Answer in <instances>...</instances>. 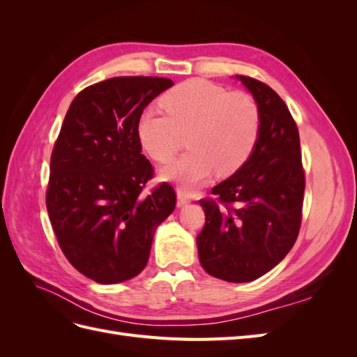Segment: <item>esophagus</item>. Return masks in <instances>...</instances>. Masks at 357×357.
Masks as SVG:
<instances>
[{
    "instance_id": "1",
    "label": "esophagus",
    "mask_w": 357,
    "mask_h": 357,
    "mask_svg": "<svg viewBox=\"0 0 357 357\" xmlns=\"http://www.w3.org/2000/svg\"><path fill=\"white\" fill-rule=\"evenodd\" d=\"M188 202H190V197L188 195L186 192H183L181 189H178L177 190V205H178V207H181V205H185Z\"/></svg>"
}]
</instances>
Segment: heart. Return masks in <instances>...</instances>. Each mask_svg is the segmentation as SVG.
Segmentation results:
<instances>
[{"label":"heart","instance_id":"b5f03b06","mask_svg":"<svg viewBox=\"0 0 357 357\" xmlns=\"http://www.w3.org/2000/svg\"><path fill=\"white\" fill-rule=\"evenodd\" d=\"M167 116L147 109L138 116L137 138L144 152L167 164L188 135V153L160 172L162 180L190 190L219 176L241 169L253 155L262 128L255 96L207 80H186L160 98Z\"/></svg>","mask_w":357,"mask_h":357}]
</instances>
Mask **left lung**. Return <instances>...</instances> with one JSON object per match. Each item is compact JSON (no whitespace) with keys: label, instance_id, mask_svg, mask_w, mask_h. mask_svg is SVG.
<instances>
[{"label":"left lung","instance_id":"obj_1","mask_svg":"<svg viewBox=\"0 0 357 357\" xmlns=\"http://www.w3.org/2000/svg\"><path fill=\"white\" fill-rule=\"evenodd\" d=\"M261 107L253 155L201 199L205 225L197 236L202 268L231 283L253 282L294 247L302 220L305 172L296 122L268 84L236 75Z\"/></svg>","mask_w":357,"mask_h":357}]
</instances>
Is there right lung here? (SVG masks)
<instances>
[{
	"label": "right lung",
	"instance_id": "add662e5",
	"mask_svg": "<svg viewBox=\"0 0 357 357\" xmlns=\"http://www.w3.org/2000/svg\"><path fill=\"white\" fill-rule=\"evenodd\" d=\"M174 84L165 77H113L73 100L50 158L46 207L58 244L79 273L101 284L138 275L158 226L176 207V190L153 177L137 121Z\"/></svg>",
	"mask_w": 357,
	"mask_h": 357
}]
</instances>
